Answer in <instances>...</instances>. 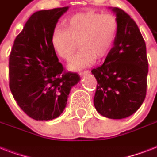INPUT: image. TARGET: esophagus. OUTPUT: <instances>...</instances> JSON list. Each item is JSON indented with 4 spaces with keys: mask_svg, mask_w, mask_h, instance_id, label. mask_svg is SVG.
Returning <instances> with one entry per match:
<instances>
[{
    "mask_svg": "<svg viewBox=\"0 0 157 157\" xmlns=\"http://www.w3.org/2000/svg\"><path fill=\"white\" fill-rule=\"evenodd\" d=\"M89 72L88 70H84V71H79V75H81V76H82V75H84V74H87Z\"/></svg>",
    "mask_w": 157,
    "mask_h": 157,
    "instance_id": "obj_1",
    "label": "esophagus"
}]
</instances>
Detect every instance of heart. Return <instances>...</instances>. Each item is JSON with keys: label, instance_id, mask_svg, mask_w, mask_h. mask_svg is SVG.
I'll use <instances>...</instances> for the list:
<instances>
[{"label": "heart", "instance_id": "1", "mask_svg": "<svg viewBox=\"0 0 157 157\" xmlns=\"http://www.w3.org/2000/svg\"><path fill=\"white\" fill-rule=\"evenodd\" d=\"M65 28L53 33L52 46L62 59L69 60L79 47L80 52L71 59L69 67L80 69L90 65L95 59L107 57L117 40L119 23L114 14L88 11L76 13L64 22Z\"/></svg>", "mask_w": 157, "mask_h": 157}]
</instances>
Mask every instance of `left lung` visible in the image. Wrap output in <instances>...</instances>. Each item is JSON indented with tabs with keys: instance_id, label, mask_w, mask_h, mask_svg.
<instances>
[{
	"instance_id": "8db88e82",
	"label": "left lung",
	"mask_w": 157,
	"mask_h": 157,
	"mask_svg": "<svg viewBox=\"0 0 157 157\" xmlns=\"http://www.w3.org/2000/svg\"><path fill=\"white\" fill-rule=\"evenodd\" d=\"M112 10L119 23V32L103 65L91 71L98 82L94 104L103 117L123 119L134 114L145 99L148 61L136 23L121 9Z\"/></svg>"
}]
</instances>
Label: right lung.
I'll return each instance as SVG.
<instances>
[{
  "instance_id": "right-lung-1",
  "label": "right lung",
  "mask_w": 157,
  "mask_h": 157,
  "mask_svg": "<svg viewBox=\"0 0 157 157\" xmlns=\"http://www.w3.org/2000/svg\"><path fill=\"white\" fill-rule=\"evenodd\" d=\"M68 7L36 12L16 36L9 59L10 89L28 117L49 121L60 116L71 88L80 81L66 71L52 46L59 18Z\"/></svg>"
}]
</instances>
